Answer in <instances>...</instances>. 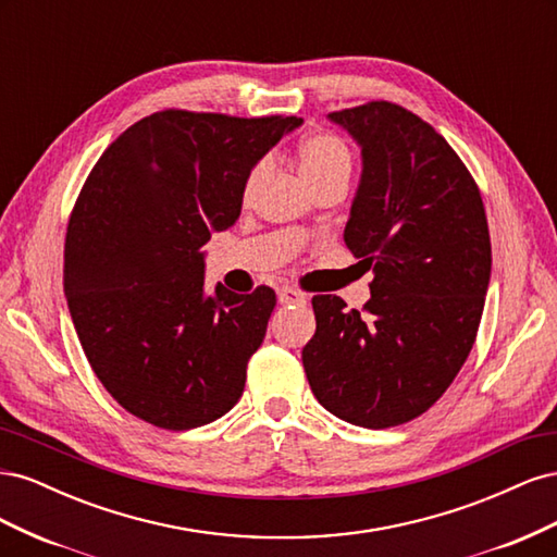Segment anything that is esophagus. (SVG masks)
Returning <instances> with one entry per match:
<instances>
[{
	"label": "esophagus",
	"instance_id": "34e87169",
	"mask_svg": "<svg viewBox=\"0 0 557 557\" xmlns=\"http://www.w3.org/2000/svg\"><path fill=\"white\" fill-rule=\"evenodd\" d=\"M278 301L281 305H307V295L290 288V285H285V288L278 290Z\"/></svg>",
	"mask_w": 557,
	"mask_h": 557
}]
</instances>
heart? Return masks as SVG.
<instances>
[{
	"instance_id": "heart-1",
	"label": "heart",
	"mask_w": 557,
	"mask_h": 557,
	"mask_svg": "<svg viewBox=\"0 0 557 557\" xmlns=\"http://www.w3.org/2000/svg\"><path fill=\"white\" fill-rule=\"evenodd\" d=\"M295 160L309 190H315L318 185L330 181H348L352 170V156L348 144L332 132H313L301 139L295 148ZM260 172L262 162L252 164V170L248 172L244 183V197H248V193L252 190Z\"/></svg>"
}]
</instances>
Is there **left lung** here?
Returning <instances> with one entry per match:
<instances>
[{
  "instance_id": "1",
  "label": "left lung",
  "mask_w": 557,
  "mask_h": 557,
  "mask_svg": "<svg viewBox=\"0 0 557 557\" xmlns=\"http://www.w3.org/2000/svg\"><path fill=\"white\" fill-rule=\"evenodd\" d=\"M330 117L362 146L344 242L374 281L362 311L313 297L301 362L330 413L385 430L423 416L465 364L491 281V232L474 176L423 117L385 99Z\"/></svg>"
}]
</instances>
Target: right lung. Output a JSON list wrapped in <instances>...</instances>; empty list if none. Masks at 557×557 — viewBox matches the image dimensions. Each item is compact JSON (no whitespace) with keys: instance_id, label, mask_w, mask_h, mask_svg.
Returning a JSON list of instances; mask_svg holds the SVG:
<instances>
[{"instance_id":"add662e5","label":"right lung","mask_w":557,"mask_h":557,"mask_svg":"<svg viewBox=\"0 0 557 557\" xmlns=\"http://www.w3.org/2000/svg\"><path fill=\"white\" fill-rule=\"evenodd\" d=\"M295 115L164 109L92 166L64 239V295L97 379L160 430L213 423L239 401L276 293H205L199 248L242 211L248 172Z\"/></svg>"}]
</instances>
